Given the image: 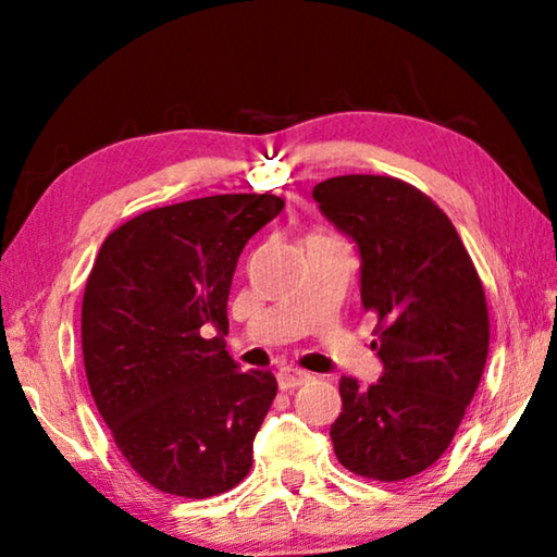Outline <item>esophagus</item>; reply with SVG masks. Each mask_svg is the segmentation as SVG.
Returning <instances> with one entry per match:
<instances>
[{
	"label": "esophagus",
	"instance_id": "obj_1",
	"mask_svg": "<svg viewBox=\"0 0 557 557\" xmlns=\"http://www.w3.org/2000/svg\"><path fill=\"white\" fill-rule=\"evenodd\" d=\"M307 379L309 375L299 369H280L277 371V383L282 391H295V388H299V385H305Z\"/></svg>",
	"mask_w": 557,
	"mask_h": 557
}]
</instances>
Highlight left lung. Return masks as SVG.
<instances>
[{"mask_svg": "<svg viewBox=\"0 0 557 557\" xmlns=\"http://www.w3.org/2000/svg\"><path fill=\"white\" fill-rule=\"evenodd\" d=\"M319 211L361 258L363 312L379 319L383 375H342L336 459L358 476L400 482L445 455L482 381L488 312L482 280L440 206L393 176L346 174L314 186Z\"/></svg>", "mask_w": 557, "mask_h": 557, "instance_id": "8db88e82", "label": "left lung"}]
</instances>
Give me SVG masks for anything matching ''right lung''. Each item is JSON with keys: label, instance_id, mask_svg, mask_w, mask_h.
<instances>
[{"label": "right lung", "instance_id": "obj_1", "mask_svg": "<svg viewBox=\"0 0 557 557\" xmlns=\"http://www.w3.org/2000/svg\"><path fill=\"white\" fill-rule=\"evenodd\" d=\"M282 206L272 194H221L139 213L90 270L81 336L92 400L159 492L209 498L252 467L277 381L225 351V307L245 243Z\"/></svg>", "mask_w": 557, "mask_h": 557}]
</instances>
